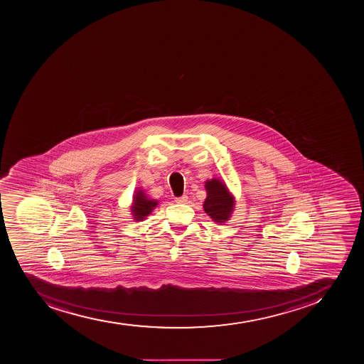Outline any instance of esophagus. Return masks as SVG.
<instances>
[{
    "instance_id": "1",
    "label": "esophagus",
    "mask_w": 364,
    "mask_h": 364,
    "mask_svg": "<svg viewBox=\"0 0 364 364\" xmlns=\"http://www.w3.org/2000/svg\"><path fill=\"white\" fill-rule=\"evenodd\" d=\"M174 201H176V203H181V205H183V203H187V201H188V196H179V198H176V199H174Z\"/></svg>"
}]
</instances>
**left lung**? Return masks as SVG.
I'll list each match as a JSON object with an SVG mask.
<instances>
[{
  "instance_id": "left-lung-1",
  "label": "left lung",
  "mask_w": 364,
  "mask_h": 364,
  "mask_svg": "<svg viewBox=\"0 0 364 364\" xmlns=\"http://www.w3.org/2000/svg\"><path fill=\"white\" fill-rule=\"evenodd\" d=\"M207 191V198L203 203V210L210 216L213 221L223 225L228 221L232 214L235 199L230 194L223 181L218 178H213L205 183Z\"/></svg>"
}]
</instances>
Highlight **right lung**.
Here are the masks:
<instances>
[{"mask_svg": "<svg viewBox=\"0 0 364 364\" xmlns=\"http://www.w3.org/2000/svg\"><path fill=\"white\" fill-rule=\"evenodd\" d=\"M132 213L135 221H143V220L151 214L152 209L157 207L158 201L149 199L143 190H137L132 200Z\"/></svg>", "mask_w": 364, "mask_h": 364, "instance_id": "add662e5", "label": "right lung"}]
</instances>
